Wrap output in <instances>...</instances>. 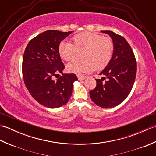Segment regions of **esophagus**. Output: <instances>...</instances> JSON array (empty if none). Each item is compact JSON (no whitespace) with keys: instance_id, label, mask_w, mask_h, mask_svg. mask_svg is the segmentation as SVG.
Wrapping results in <instances>:
<instances>
[{"instance_id":"esophagus-1","label":"esophagus","mask_w":156,"mask_h":156,"mask_svg":"<svg viewBox=\"0 0 156 156\" xmlns=\"http://www.w3.org/2000/svg\"><path fill=\"white\" fill-rule=\"evenodd\" d=\"M77 76H78V78L79 80H83L86 78H87V76L83 75V74H78Z\"/></svg>"}]
</instances>
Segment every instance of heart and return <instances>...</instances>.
Wrapping results in <instances>:
<instances>
[{"label":"heart","instance_id":"1","mask_svg":"<svg viewBox=\"0 0 156 156\" xmlns=\"http://www.w3.org/2000/svg\"><path fill=\"white\" fill-rule=\"evenodd\" d=\"M58 52L66 61H71L81 53L80 60H74L67 65V69L80 74L90 72L95 68L102 70L111 62L114 53V43L109 37L91 32H82L73 36L72 43L62 41Z\"/></svg>","mask_w":156,"mask_h":156}]
</instances>
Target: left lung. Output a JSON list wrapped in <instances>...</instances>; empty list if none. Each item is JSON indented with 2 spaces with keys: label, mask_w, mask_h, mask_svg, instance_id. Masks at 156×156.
I'll return each mask as SVG.
<instances>
[{
  "label": "left lung",
  "mask_w": 156,
  "mask_h": 156,
  "mask_svg": "<svg viewBox=\"0 0 156 156\" xmlns=\"http://www.w3.org/2000/svg\"><path fill=\"white\" fill-rule=\"evenodd\" d=\"M101 32L112 37L114 53L111 62L101 72L104 77L96 79L97 87L90 91V96L96 105L107 108L121 104L130 93L136 77L137 62L123 37L111 31Z\"/></svg>",
  "instance_id": "1"
}]
</instances>
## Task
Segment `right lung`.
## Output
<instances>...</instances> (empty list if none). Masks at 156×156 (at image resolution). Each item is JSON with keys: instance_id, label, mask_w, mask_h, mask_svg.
<instances>
[{"instance_id": "right-lung-1", "label": "right lung", "mask_w": 156, "mask_h": 156, "mask_svg": "<svg viewBox=\"0 0 156 156\" xmlns=\"http://www.w3.org/2000/svg\"><path fill=\"white\" fill-rule=\"evenodd\" d=\"M73 31L48 30L31 39L23 58V80L31 97L48 108H58L68 102L75 74H62L65 66L58 52L60 42ZM58 79H55L57 77Z\"/></svg>"}]
</instances>
